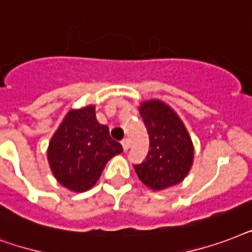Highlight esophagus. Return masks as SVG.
I'll use <instances>...</instances> for the list:
<instances>
[{
	"label": "esophagus",
	"instance_id": "34e87169",
	"mask_svg": "<svg viewBox=\"0 0 252 252\" xmlns=\"http://www.w3.org/2000/svg\"><path fill=\"white\" fill-rule=\"evenodd\" d=\"M122 147H124V151H127L128 148H130V142H128V139L122 140Z\"/></svg>",
	"mask_w": 252,
	"mask_h": 252
}]
</instances>
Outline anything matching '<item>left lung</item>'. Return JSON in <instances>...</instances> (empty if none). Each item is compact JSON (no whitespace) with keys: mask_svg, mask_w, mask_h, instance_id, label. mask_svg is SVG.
I'll use <instances>...</instances> for the list:
<instances>
[{"mask_svg":"<svg viewBox=\"0 0 252 252\" xmlns=\"http://www.w3.org/2000/svg\"><path fill=\"white\" fill-rule=\"evenodd\" d=\"M139 113L147 128L150 150L146 159L134 164L139 180L161 190L179 184L193 163V143L180 117L159 99L140 104Z\"/></svg>","mask_w":252,"mask_h":252,"instance_id":"8db88e82","label":"left lung"}]
</instances>
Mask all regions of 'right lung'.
Wrapping results in <instances>:
<instances>
[{"instance_id":"obj_1","label":"right lung","mask_w":252,"mask_h":252,"mask_svg":"<svg viewBox=\"0 0 252 252\" xmlns=\"http://www.w3.org/2000/svg\"><path fill=\"white\" fill-rule=\"evenodd\" d=\"M124 151L113 140L109 127L95 120L94 106L71 110L48 146V163L60 184L73 192H85L97 183L105 165Z\"/></svg>"}]
</instances>
